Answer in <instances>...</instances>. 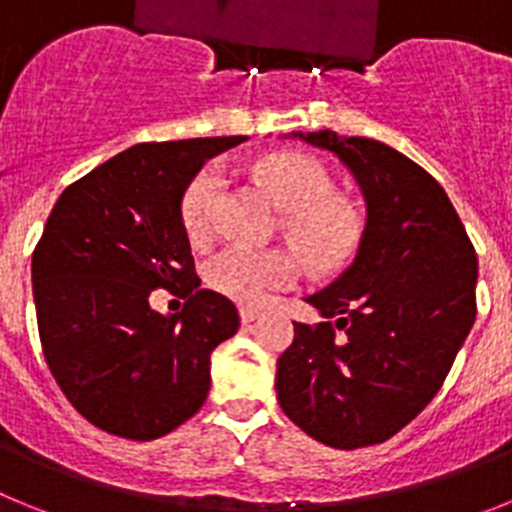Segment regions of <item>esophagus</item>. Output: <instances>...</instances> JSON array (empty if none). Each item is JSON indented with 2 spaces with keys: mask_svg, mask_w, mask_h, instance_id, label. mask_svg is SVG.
<instances>
[{
  "mask_svg": "<svg viewBox=\"0 0 512 512\" xmlns=\"http://www.w3.org/2000/svg\"><path fill=\"white\" fill-rule=\"evenodd\" d=\"M261 318V310H256V307H241V323L248 325L253 323V320Z\"/></svg>",
  "mask_w": 512,
  "mask_h": 512,
  "instance_id": "34e87169",
  "label": "esophagus"
}]
</instances>
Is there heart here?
<instances>
[{
  "label": "heart",
  "instance_id": "b5f03b06",
  "mask_svg": "<svg viewBox=\"0 0 512 512\" xmlns=\"http://www.w3.org/2000/svg\"><path fill=\"white\" fill-rule=\"evenodd\" d=\"M256 174L271 200L284 210L282 230L315 271H338L354 261L364 241V217L354 202L338 197L328 166L300 151H279L261 158ZM220 166H205L192 176L179 200V217L192 238L210 230L212 212L223 194ZM300 261L292 251H248L228 246L207 261V284L241 305H261L274 292L295 287Z\"/></svg>",
  "mask_w": 512,
  "mask_h": 512
}]
</instances>
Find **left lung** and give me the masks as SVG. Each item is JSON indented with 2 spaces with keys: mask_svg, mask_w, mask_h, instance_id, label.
<instances>
[{
  "mask_svg": "<svg viewBox=\"0 0 512 512\" xmlns=\"http://www.w3.org/2000/svg\"><path fill=\"white\" fill-rule=\"evenodd\" d=\"M292 135L351 169L366 228L354 264L307 297L328 320L295 323L277 361V400L315 441L364 449L441 390L477 315V253L441 184L408 156L333 130Z\"/></svg>",
  "mask_w": 512,
  "mask_h": 512,
  "instance_id": "obj_1",
  "label": "left lung"
}]
</instances>
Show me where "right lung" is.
Returning <instances> with one entry per match:
<instances>
[{
    "label": "right lung",
    "instance_id": "right-lung-1",
    "mask_svg": "<svg viewBox=\"0 0 512 512\" xmlns=\"http://www.w3.org/2000/svg\"><path fill=\"white\" fill-rule=\"evenodd\" d=\"M246 135L140 143L58 197L33 251L40 346L66 400L92 425L153 441L210 392V354L241 325L228 297L200 289L179 200L207 158ZM188 297L166 319L147 297Z\"/></svg>",
    "mask_w": 512,
    "mask_h": 512
}]
</instances>
